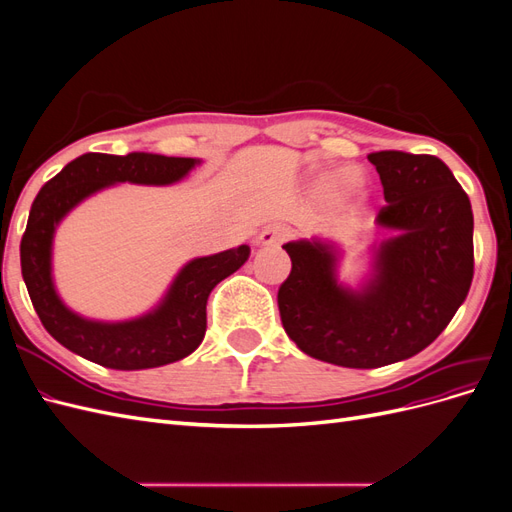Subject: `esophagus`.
I'll return each mask as SVG.
<instances>
[{"label": "esophagus", "instance_id": "1", "mask_svg": "<svg viewBox=\"0 0 512 512\" xmlns=\"http://www.w3.org/2000/svg\"><path fill=\"white\" fill-rule=\"evenodd\" d=\"M288 237V230L284 226H267L258 235V245L262 247H280Z\"/></svg>", "mask_w": 512, "mask_h": 512}]
</instances>
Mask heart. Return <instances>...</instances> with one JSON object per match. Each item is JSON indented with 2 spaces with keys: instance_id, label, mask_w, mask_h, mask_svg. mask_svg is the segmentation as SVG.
Segmentation results:
<instances>
[{
  "instance_id": "heart-1",
  "label": "heart",
  "mask_w": 512,
  "mask_h": 512,
  "mask_svg": "<svg viewBox=\"0 0 512 512\" xmlns=\"http://www.w3.org/2000/svg\"><path fill=\"white\" fill-rule=\"evenodd\" d=\"M361 192V183L350 166H337L322 170L312 179V192L322 200H337L346 192Z\"/></svg>"
}]
</instances>
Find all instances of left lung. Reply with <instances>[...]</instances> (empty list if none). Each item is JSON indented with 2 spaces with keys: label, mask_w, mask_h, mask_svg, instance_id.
<instances>
[{
  "label": "left lung",
  "mask_w": 512,
  "mask_h": 512,
  "mask_svg": "<svg viewBox=\"0 0 512 512\" xmlns=\"http://www.w3.org/2000/svg\"><path fill=\"white\" fill-rule=\"evenodd\" d=\"M386 205L376 226L389 239L371 245V271L359 288L339 282L342 250L333 241H288V280L277 292L284 331L318 361L374 369L425 350L459 305L474 275V215L440 158L376 151Z\"/></svg>",
  "instance_id": "left-lung-1"
}]
</instances>
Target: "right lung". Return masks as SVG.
<instances>
[{
  "mask_svg": "<svg viewBox=\"0 0 512 512\" xmlns=\"http://www.w3.org/2000/svg\"><path fill=\"white\" fill-rule=\"evenodd\" d=\"M200 160L132 151L128 156L85 153L61 168L38 192L21 239V271L44 329L70 352L102 367L134 371L175 363L192 354L207 331L211 290L250 258V245L192 258L179 269L160 303L130 320H91L61 301L53 282V239L66 215L115 183L170 185Z\"/></svg>",
  "mask_w": 512,
  "mask_h": 512,
  "instance_id": "obj_1",
  "label": "right lung"
}]
</instances>
